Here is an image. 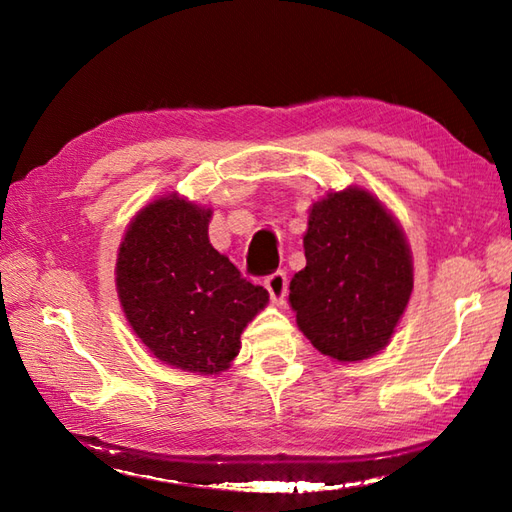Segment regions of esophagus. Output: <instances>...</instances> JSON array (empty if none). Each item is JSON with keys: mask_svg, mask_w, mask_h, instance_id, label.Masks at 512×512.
<instances>
[{"mask_svg": "<svg viewBox=\"0 0 512 512\" xmlns=\"http://www.w3.org/2000/svg\"><path fill=\"white\" fill-rule=\"evenodd\" d=\"M264 286L270 292V299H273L275 303H279V306L286 301L288 281H286V275L281 273V270H277V273H273V275H268L264 279Z\"/></svg>", "mask_w": 512, "mask_h": 512, "instance_id": "obj_1", "label": "esophagus"}]
</instances>
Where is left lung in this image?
<instances>
[{
	"instance_id": "obj_1",
	"label": "left lung",
	"mask_w": 512,
	"mask_h": 512,
	"mask_svg": "<svg viewBox=\"0 0 512 512\" xmlns=\"http://www.w3.org/2000/svg\"><path fill=\"white\" fill-rule=\"evenodd\" d=\"M306 268L290 281L299 330L325 356L365 361L383 350L413 290L405 233L376 195L347 187L314 202Z\"/></svg>"
}]
</instances>
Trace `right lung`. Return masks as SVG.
<instances>
[{
    "mask_svg": "<svg viewBox=\"0 0 512 512\" xmlns=\"http://www.w3.org/2000/svg\"><path fill=\"white\" fill-rule=\"evenodd\" d=\"M211 209L178 193L140 211L118 248L116 290L125 317L165 365L217 374L242 347L248 321L268 303L209 242Z\"/></svg>",
    "mask_w": 512,
    "mask_h": 512,
    "instance_id": "obj_1",
    "label": "right lung"
}]
</instances>
